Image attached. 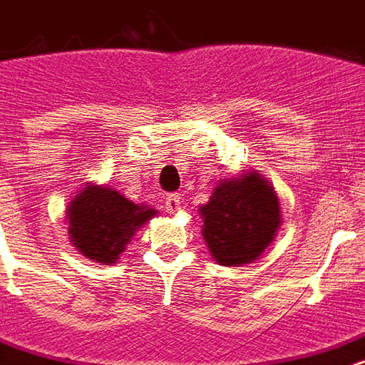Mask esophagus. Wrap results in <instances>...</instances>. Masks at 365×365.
Returning <instances> with one entry per match:
<instances>
[{"mask_svg":"<svg viewBox=\"0 0 365 365\" xmlns=\"http://www.w3.org/2000/svg\"><path fill=\"white\" fill-rule=\"evenodd\" d=\"M180 205H182V197L178 195V193H170V195L166 197V201H164V209H166V212H170V215H174V212L180 210Z\"/></svg>","mask_w":365,"mask_h":365,"instance_id":"1","label":"esophagus"}]
</instances>
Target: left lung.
I'll return each mask as SVG.
<instances>
[{
    "mask_svg": "<svg viewBox=\"0 0 365 365\" xmlns=\"http://www.w3.org/2000/svg\"><path fill=\"white\" fill-rule=\"evenodd\" d=\"M203 237L215 261L240 267L261 257L280 228V201L257 172L224 180L199 207Z\"/></svg>",
    "mask_w": 365,
    "mask_h": 365,
    "instance_id": "left-lung-1",
    "label": "left lung"
}]
</instances>
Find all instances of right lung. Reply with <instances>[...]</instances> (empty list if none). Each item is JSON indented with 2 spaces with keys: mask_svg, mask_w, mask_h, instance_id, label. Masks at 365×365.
Segmentation results:
<instances>
[{
  "mask_svg": "<svg viewBox=\"0 0 365 365\" xmlns=\"http://www.w3.org/2000/svg\"><path fill=\"white\" fill-rule=\"evenodd\" d=\"M155 215V209L131 203L112 187L86 185L67 205L66 218L73 245L94 263L110 265Z\"/></svg>",
  "mask_w": 365,
  "mask_h": 365,
  "instance_id": "obj_1",
  "label": "right lung"
}]
</instances>
